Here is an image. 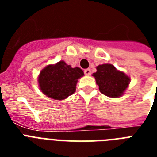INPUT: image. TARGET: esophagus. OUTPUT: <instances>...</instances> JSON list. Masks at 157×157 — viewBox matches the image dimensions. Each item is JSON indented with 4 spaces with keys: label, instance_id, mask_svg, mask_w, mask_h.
Returning a JSON list of instances; mask_svg holds the SVG:
<instances>
[{
    "label": "esophagus",
    "instance_id": "1",
    "mask_svg": "<svg viewBox=\"0 0 157 157\" xmlns=\"http://www.w3.org/2000/svg\"><path fill=\"white\" fill-rule=\"evenodd\" d=\"M84 72H85V75H86V76H90L91 74V70L90 68L85 69V70H84Z\"/></svg>",
    "mask_w": 157,
    "mask_h": 157
}]
</instances>
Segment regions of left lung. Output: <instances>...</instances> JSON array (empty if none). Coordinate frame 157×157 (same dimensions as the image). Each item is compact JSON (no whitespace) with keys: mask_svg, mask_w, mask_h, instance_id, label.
I'll list each match as a JSON object with an SVG mask.
<instances>
[{"mask_svg":"<svg viewBox=\"0 0 157 157\" xmlns=\"http://www.w3.org/2000/svg\"><path fill=\"white\" fill-rule=\"evenodd\" d=\"M92 76L95 78L99 91L110 98H119L124 94L130 83V77L117 70L112 64L104 63L96 67Z\"/></svg>","mask_w":157,"mask_h":157,"instance_id":"8db88e82","label":"left lung"}]
</instances>
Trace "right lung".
Segmentation results:
<instances>
[{
  "mask_svg": "<svg viewBox=\"0 0 157 157\" xmlns=\"http://www.w3.org/2000/svg\"><path fill=\"white\" fill-rule=\"evenodd\" d=\"M84 76L80 67H71L64 61L49 64L38 76V86L41 92L55 100H63L76 92L78 79Z\"/></svg>",
  "mask_w": 157,
  "mask_h": 157,
  "instance_id": "right-lung-1",
  "label": "right lung"
}]
</instances>
